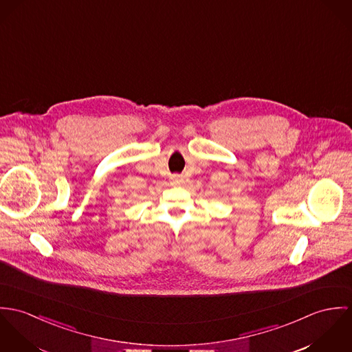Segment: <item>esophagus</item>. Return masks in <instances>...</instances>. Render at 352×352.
<instances>
[{
    "label": "esophagus",
    "mask_w": 352,
    "mask_h": 352,
    "mask_svg": "<svg viewBox=\"0 0 352 352\" xmlns=\"http://www.w3.org/2000/svg\"><path fill=\"white\" fill-rule=\"evenodd\" d=\"M175 181H177V182H181L182 179H181V178H175Z\"/></svg>",
    "instance_id": "34e87169"
}]
</instances>
